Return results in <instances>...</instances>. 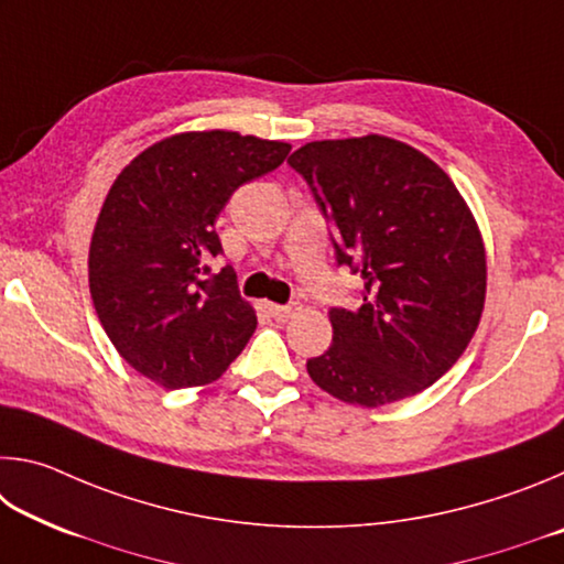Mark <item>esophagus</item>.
Segmentation results:
<instances>
[{
    "label": "esophagus",
    "instance_id": "obj_1",
    "mask_svg": "<svg viewBox=\"0 0 564 564\" xmlns=\"http://www.w3.org/2000/svg\"><path fill=\"white\" fill-rule=\"evenodd\" d=\"M301 305H299V301H291V303H271L269 305V311H271V316L275 318V321H285V318H291L295 311H299Z\"/></svg>",
    "mask_w": 564,
    "mask_h": 564
}]
</instances>
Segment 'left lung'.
Returning a JSON list of instances; mask_svg holds the SVG:
<instances>
[{"label": "left lung", "instance_id": "obj_1", "mask_svg": "<svg viewBox=\"0 0 564 564\" xmlns=\"http://www.w3.org/2000/svg\"><path fill=\"white\" fill-rule=\"evenodd\" d=\"M360 275V308H330L333 343L305 362L343 403L378 408L433 386L463 356L485 303V248L445 171L370 137L313 141L289 159Z\"/></svg>", "mask_w": 564, "mask_h": 564}]
</instances>
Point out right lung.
<instances>
[{
	"instance_id": "add662e5",
	"label": "right lung",
	"mask_w": 564,
	"mask_h": 564,
	"mask_svg": "<svg viewBox=\"0 0 564 564\" xmlns=\"http://www.w3.org/2000/svg\"><path fill=\"white\" fill-rule=\"evenodd\" d=\"M291 147L236 131L178 133L113 181L89 248V289L121 358L164 388L206 386L246 348L256 313L238 293L216 218Z\"/></svg>"
}]
</instances>
